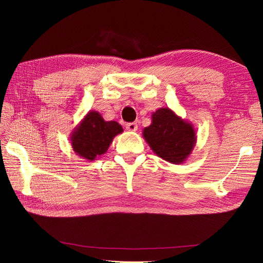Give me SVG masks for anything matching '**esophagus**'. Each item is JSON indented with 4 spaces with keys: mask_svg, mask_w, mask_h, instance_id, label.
Listing matches in <instances>:
<instances>
[{
    "mask_svg": "<svg viewBox=\"0 0 263 263\" xmlns=\"http://www.w3.org/2000/svg\"><path fill=\"white\" fill-rule=\"evenodd\" d=\"M126 128L128 130H132V132H136L138 126H137V123H127L126 124Z\"/></svg>",
    "mask_w": 263,
    "mask_h": 263,
    "instance_id": "1",
    "label": "esophagus"
}]
</instances>
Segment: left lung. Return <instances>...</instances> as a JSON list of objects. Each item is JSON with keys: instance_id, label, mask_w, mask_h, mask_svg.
<instances>
[{"instance_id": "obj_1", "label": "left lung", "mask_w": 263, "mask_h": 263, "mask_svg": "<svg viewBox=\"0 0 263 263\" xmlns=\"http://www.w3.org/2000/svg\"><path fill=\"white\" fill-rule=\"evenodd\" d=\"M144 138L154 153L163 160L182 163L195 144V130L169 108H160L153 114V123L144 129Z\"/></svg>"}]
</instances>
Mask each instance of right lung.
I'll return each mask as SVG.
<instances>
[{
  "label": "right lung",
  "instance_id": "1",
  "mask_svg": "<svg viewBox=\"0 0 263 263\" xmlns=\"http://www.w3.org/2000/svg\"><path fill=\"white\" fill-rule=\"evenodd\" d=\"M122 132L118 123L105 122L98 112H90L72 133L71 145L79 156L92 161L105 154L113 138Z\"/></svg>",
  "mask_w": 263,
  "mask_h": 263
}]
</instances>
